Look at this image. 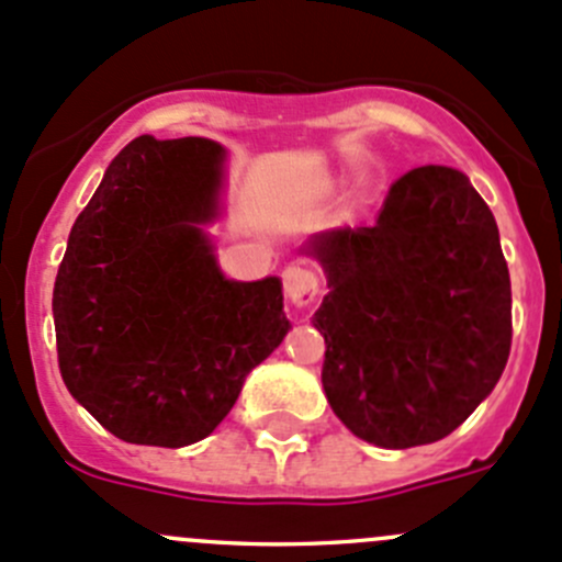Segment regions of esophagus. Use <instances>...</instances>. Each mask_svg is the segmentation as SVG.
Wrapping results in <instances>:
<instances>
[{
	"mask_svg": "<svg viewBox=\"0 0 562 562\" xmlns=\"http://www.w3.org/2000/svg\"><path fill=\"white\" fill-rule=\"evenodd\" d=\"M283 279V294H286L289 305L292 308H308L311 303L319 294V279H316L311 270L300 268V265H289L286 270L281 273Z\"/></svg>",
	"mask_w": 562,
	"mask_h": 562,
	"instance_id": "esophagus-1",
	"label": "esophagus"
}]
</instances>
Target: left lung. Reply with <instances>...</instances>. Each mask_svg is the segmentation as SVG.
<instances>
[{
  "instance_id": "left-lung-1",
  "label": "left lung",
  "mask_w": 562,
  "mask_h": 562,
  "mask_svg": "<svg viewBox=\"0 0 562 562\" xmlns=\"http://www.w3.org/2000/svg\"><path fill=\"white\" fill-rule=\"evenodd\" d=\"M330 292L322 385L355 437L380 448L442 440L492 393L510 352L499 232L462 171L398 177L371 226L311 237Z\"/></svg>"
}]
</instances>
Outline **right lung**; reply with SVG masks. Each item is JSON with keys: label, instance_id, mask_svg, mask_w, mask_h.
<instances>
[{"label": "right lung", "instance_id": "right-lung-1", "mask_svg": "<svg viewBox=\"0 0 562 562\" xmlns=\"http://www.w3.org/2000/svg\"><path fill=\"white\" fill-rule=\"evenodd\" d=\"M221 177L210 138L138 136L70 229L54 283L59 371L125 442L204 440L289 330L279 279L218 270L202 226L218 215Z\"/></svg>", "mask_w": 562, "mask_h": 562}]
</instances>
